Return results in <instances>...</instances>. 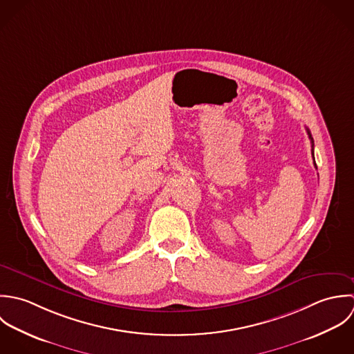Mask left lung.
Returning <instances> with one entry per match:
<instances>
[{"label": "left lung", "instance_id": "1", "mask_svg": "<svg viewBox=\"0 0 354 354\" xmlns=\"http://www.w3.org/2000/svg\"><path fill=\"white\" fill-rule=\"evenodd\" d=\"M306 131H308V136H309V140L312 142V156H313V138H312V136H310V131L306 129ZM313 160H315V156H313ZM315 167H316V162H315ZM317 168V167H316Z\"/></svg>", "mask_w": 354, "mask_h": 354}]
</instances>
